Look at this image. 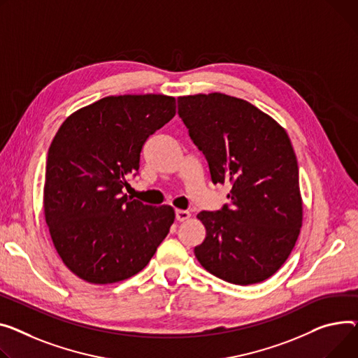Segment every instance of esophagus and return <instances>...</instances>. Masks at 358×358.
Here are the masks:
<instances>
[{
	"label": "esophagus",
	"instance_id": "1",
	"mask_svg": "<svg viewBox=\"0 0 358 358\" xmlns=\"http://www.w3.org/2000/svg\"><path fill=\"white\" fill-rule=\"evenodd\" d=\"M192 217V213L187 211V210H176V219L178 222H185Z\"/></svg>",
	"mask_w": 358,
	"mask_h": 358
}]
</instances>
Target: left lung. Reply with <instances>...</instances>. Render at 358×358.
<instances>
[{
	"instance_id": "1",
	"label": "left lung",
	"mask_w": 358,
	"mask_h": 358,
	"mask_svg": "<svg viewBox=\"0 0 358 358\" xmlns=\"http://www.w3.org/2000/svg\"><path fill=\"white\" fill-rule=\"evenodd\" d=\"M178 113L207 158L214 184L231 182V206L201 211L200 265L226 282L253 285L276 273L302 226V197L291 139L272 116L224 93L178 98Z\"/></svg>"
}]
</instances>
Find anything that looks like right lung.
Wrapping results in <instances>:
<instances>
[{
	"mask_svg": "<svg viewBox=\"0 0 358 358\" xmlns=\"http://www.w3.org/2000/svg\"><path fill=\"white\" fill-rule=\"evenodd\" d=\"M176 115L166 94L106 96L69 115L49 148L43 207L70 272L108 285L144 269L169 234L171 206L124 194L145 141Z\"/></svg>",
	"mask_w": 358,
	"mask_h": 358,
	"instance_id": "obj_1",
	"label": "right lung"
}]
</instances>
